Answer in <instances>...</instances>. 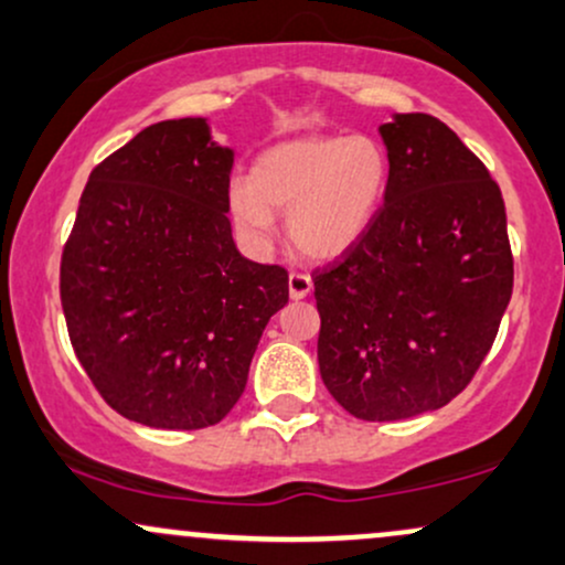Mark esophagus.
Returning a JSON list of instances; mask_svg holds the SVG:
<instances>
[{
  "mask_svg": "<svg viewBox=\"0 0 565 565\" xmlns=\"http://www.w3.org/2000/svg\"><path fill=\"white\" fill-rule=\"evenodd\" d=\"M310 289H313V281H310V276L300 274V270H291V274H289L291 300H302V297L310 295Z\"/></svg>",
  "mask_w": 565,
  "mask_h": 565,
  "instance_id": "esophagus-1",
  "label": "esophagus"
}]
</instances>
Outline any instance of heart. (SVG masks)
Wrapping results in <instances>:
<instances>
[{
  "label": "heart",
  "mask_w": 565,
  "mask_h": 565,
  "mask_svg": "<svg viewBox=\"0 0 565 565\" xmlns=\"http://www.w3.org/2000/svg\"><path fill=\"white\" fill-rule=\"evenodd\" d=\"M387 183V153L366 135H308L263 151L252 183L231 185V215L268 249L274 210H289V236L308 257L332 260L361 238Z\"/></svg>",
  "instance_id": "1"
}]
</instances>
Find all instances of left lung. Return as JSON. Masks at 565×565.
I'll return each instance as SVG.
<instances>
[{
    "mask_svg": "<svg viewBox=\"0 0 565 565\" xmlns=\"http://www.w3.org/2000/svg\"><path fill=\"white\" fill-rule=\"evenodd\" d=\"M385 204L313 270L319 369L353 417L436 412L476 377L512 295L508 215L483 161L430 114H395Z\"/></svg>",
    "mask_w": 565,
    "mask_h": 565,
    "instance_id": "left-lung-1",
    "label": "left lung"
}]
</instances>
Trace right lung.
Returning a JSON list of instances; mask_svg holds the SVG:
<instances>
[{
  "label": "right lung",
  "instance_id": "right-lung-1",
  "mask_svg": "<svg viewBox=\"0 0 565 565\" xmlns=\"http://www.w3.org/2000/svg\"><path fill=\"white\" fill-rule=\"evenodd\" d=\"M233 151L206 119L146 127L89 172L61 257L76 359L114 412L164 430L217 425L246 387L281 265L231 236Z\"/></svg>",
  "mask_w": 565,
  "mask_h": 565
}]
</instances>
